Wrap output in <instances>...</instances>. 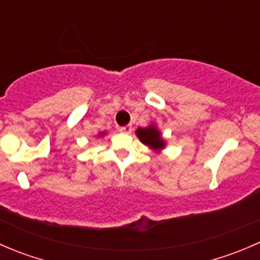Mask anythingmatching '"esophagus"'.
<instances>
[{
    "label": "esophagus",
    "instance_id": "34e87169",
    "mask_svg": "<svg viewBox=\"0 0 260 260\" xmlns=\"http://www.w3.org/2000/svg\"><path fill=\"white\" fill-rule=\"evenodd\" d=\"M119 132L122 133H131L132 132V125H124V127H120L119 128Z\"/></svg>",
    "mask_w": 260,
    "mask_h": 260
}]
</instances>
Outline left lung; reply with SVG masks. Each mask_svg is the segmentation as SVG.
<instances>
[{"instance_id": "left-lung-1", "label": "left lung", "mask_w": 260, "mask_h": 260, "mask_svg": "<svg viewBox=\"0 0 260 260\" xmlns=\"http://www.w3.org/2000/svg\"><path fill=\"white\" fill-rule=\"evenodd\" d=\"M136 133H137L141 142L145 143V145L152 147L154 149L164 148L165 142L161 138V133L156 129L154 125H151V127L147 128H138Z\"/></svg>"}]
</instances>
